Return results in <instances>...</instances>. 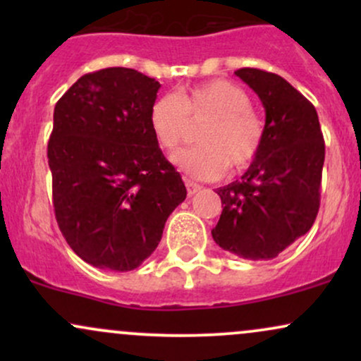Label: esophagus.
Wrapping results in <instances>:
<instances>
[{
	"mask_svg": "<svg viewBox=\"0 0 361 361\" xmlns=\"http://www.w3.org/2000/svg\"><path fill=\"white\" fill-rule=\"evenodd\" d=\"M185 183H186V193H188V197H192V195L198 193V192H200V190H202L200 185L193 183V181H190V180H186Z\"/></svg>",
	"mask_w": 361,
	"mask_h": 361,
	"instance_id": "esophagus-1",
	"label": "esophagus"
}]
</instances>
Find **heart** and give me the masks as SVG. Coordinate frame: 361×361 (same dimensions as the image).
Listing matches in <instances>:
<instances>
[{
  "mask_svg": "<svg viewBox=\"0 0 361 361\" xmlns=\"http://www.w3.org/2000/svg\"><path fill=\"white\" fill-rule=\"evenodd\" d=\"M246 90L226 80L164 93L149 110V126L164 151H176L190 135V122L200 123V146L173 157L178 168L197 180H217L227 169L244 171L258 159L267 137L264 118L251 106Z\"/></svg>",
  "mask_w": 361,
  "mask_h": 361,
  "instance_id": "obj_1",
  "label": "heart"
}]
</instances>
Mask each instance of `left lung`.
<instances>
[{"instance_id":"obj_1","label":"left lung","mask_w":361,"mask_h":361,"mask_svg":"<svg viewBox=\"0 0 361 361\" xmlns=\"http://www.w3.org/2000/svg\"><path fill=\"white\" fill-rule=\"evenodd\" d=\"M234 74L263 103L267 137L241 180L217 188L224 209L212 238L239 258L271 259L316 221L324 139L314 105L288 81L255 68Z\"/></svg>"}]
</instances>
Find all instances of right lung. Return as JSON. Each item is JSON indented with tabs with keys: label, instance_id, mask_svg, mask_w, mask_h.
I'll use <instances>...</instances> for the list:
<instances>
[{
	"label": "right lung",
	"instance_id": "obj_1",
	"mask_svg": "<svg viewBox=\"0 0 361 361\" xmlns=\"http://www.w3.org/2000/svg\"><path fill=\"white\" fill-rule=\"evenodd\" d=\"M161 85L128 68L81 76L54 109L47 146L56 221L71 250L103 270L152 255L186 197L149 126Z\"/></svg>",
	"mask_w": 361,
	"mask_h": 361
}]
</instances>
